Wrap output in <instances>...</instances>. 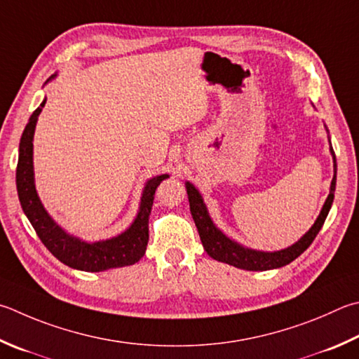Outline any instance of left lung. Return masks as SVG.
I'll return each mask as SVG.
<instances>
[{
	"label": "left lung",
	"mask_w": 359,
	"mask_h": 359,
	"mask_svg": "<svg viewBox=\"0 0 359 359\" xmlns=\"http://www.w3.org/2000/svg\"><path fill=\"white\" fill-rule=\"evenodd\" d=\"M330 151L334 160V177L331 180L330 194L327 201H325L322 212L316 219V223L312 224L311 229L306 232L295 245L285 248V250H281V251L266 252V251L250 250V248H245L242 245H238L237 242H233V240L227 238L224 233L213 224V221L207 212V207L204 204V201H202L199 191L190 184V182H187L185 187H187L188 201H190L191 217L194 219V224L198 227L202 246H204V250L207 251L208 256L213 257L215 260H218V262L229 264L242 270L265 271L271 269H279V266L290 264L292 260H295L299 256V254H303L306 250H308L309 245L314 242V238L317 237L318 231L322 229V226L328 217V212L334 199L337 166H336V157H334L333 147H330Z\"/></svg>",
	"instance_id": "8db88e82"
}]
</instances>
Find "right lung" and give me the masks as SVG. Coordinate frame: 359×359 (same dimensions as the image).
I'll return each instance as SVG.
<instances>
[{
    "label": "right lung",
    "mask_w": 359,
    "mask_h": 359,
    "mask_svg": "<svg viewBox=\"0 0 359 359\" xmlns=\"http://www.w3.org/2000/svg\"><path fill=\"white\" fill-rule=\"evenodd\" d=\"M56 75H51L55 78ZM48 80V81H50ZM43 100L34 113L31 114L29 122L23 130L20 147H18L17 163V191L18 199L29 223L34 227L39 238L47 246L53 256L66 264L70 269L83 271H105L117 266L133 265L144 256L149 242V215L152 210L154 194L163 180L168 179V174H161L147 180L141 196L140 212L136 215L132 226L117 237L102 240V242L88 243L83 240L72 237L57 226L53 218L45 210L41 199L37 196L34 185V166H32V138L37 123V117L45 105Z\"/></svg>",
    "instance_id": "1"
}]
</instances>
